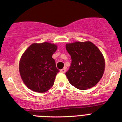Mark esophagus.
Instances as JSON below:
<instances>
[{"label":"esophagus","mask_w":122,"mask_h":122,"mask_svg":"<svg viewBox=\"0 0 122 122\" xmlns=\"http://www.w3.org/2000/svg\"><path fill=\"white\" fill-rule=\"evenodd\" d=\"M66 68H63L62 70H60V72H61V73H65V72H66Z\"/></svg>","instance_id":"34e87169"}]
</instances>
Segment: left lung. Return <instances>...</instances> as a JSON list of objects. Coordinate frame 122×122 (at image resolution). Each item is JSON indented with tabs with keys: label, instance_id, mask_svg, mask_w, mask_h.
Here are the masks:
<instances>
[{
	"label": "left lung",
	"instance_id": "obj_1",
	"mask_svg": "<svg viewBox=\"0 0 122 122\" xmlns=\"http://www.w3.org/2000/svg\"><path fill=\"white\" fill-rule=\"evenodd\" d=\"M71 64L66 75L70 83L81 90L91 88L102 78L105 59L100 49L90 41L66 44Z\"/></svg>",
	"mask_w": 122,
	"mask_h": 122
}]
</instances>
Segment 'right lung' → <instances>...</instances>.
I'll return each instance as SVG.
<instances>
[{"mask_svg":"<svg viewBox=\"0 0 122 122\" xmlns=\"http://www.w3.org/2000/svg\"><path fill=\"white\" fill-rule=\"evenodd\" d=\"M57 46L50 42L34 43L22 55L19 61V72L26 86L37 93H44L54 85L57 73L52 54Z\"/></svg>","mask_w":122,"mask_h":122,"instance_id":"right-lung-1","label":"right lung"}]
</instances>
